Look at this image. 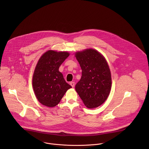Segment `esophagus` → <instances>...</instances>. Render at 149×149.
<instances>
[{"label": "esophagus", "mask_w": 149, "mask_h": 149, "mask_svg": "<svg viewBox=\"0 0 149 149\" xmlns=\"http://www.w3.org/2000/svg\"><path fill=\"white\" fill-rule=\"evenodd\" d=\"M70 85L72 86V88H73V87L74 86V85H75V83H74V82H71V83H70Z\"/></svg>", "instance_id": "1"}]
</instances>
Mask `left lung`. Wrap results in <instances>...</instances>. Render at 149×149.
<instances>
[{"label":"left lung","mask_w":149,"mask_h":149,"mask_svg":"<svg viewBox=\"0 0 149 149\" xmlns=\"http://www.w3.org/2000/svg\"><path fill=\"white\" fill-rule=\"evenodd\" d=\"M82 76L75 89L85 106L95 108L106 100L111 88V75L105 58L99 52L87 49L76 52Z\"/></svg>","instance_id":"left-lung-1"}]
</instances>
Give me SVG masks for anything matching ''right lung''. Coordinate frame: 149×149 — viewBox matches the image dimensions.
Masks as SVG:
<instances>
[{
	"label": "right lung",
	"mask_w": 149,
	"mask_h": 149,
	"mask_svg": "<svg viewBox=\"0 0 149 149\" xmlns=\"http://www.w3.org/2000/svg\"><path fill=\"white\" fill-rule=\"evenodd\" d=\"M69 56L67 52L48 50L41 57L33 76V86L38 100L49 107L57 106L72 86L59 71L60 65Z\"/></svg>",
	"instance_id": "obj_1"
}]
</instances>
